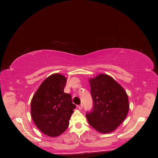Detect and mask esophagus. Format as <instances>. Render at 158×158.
Segmentation results:
<instances>
[{"label":"esophagus","instance_id":"esophagus-1","mask_svg":"<svg viewBox=\"0 0 158 158\" xmlns=\"http://www.w3.org/2000/svg\"><path fill=\"white\" fill-rule=\"evenodd\" d=\"M78 109H82V108H83V105L81 103V104H80V105H78Z\"/></svg>","mask_w":158,"mask_h":158}]
</instances>
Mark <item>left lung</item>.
Listing matches in <instances>:
<instances>
[{
	"label": "left lung",
	"instance_id": "8db88e82",
	"mask_svg": "<svg viewBox=\"0 0 158 158\" xmlns=\"http://www.w3.org/2000/svg\"><path fill=\"white\" fill-rule=\"evenodd\" d=\"M93 107L85 114L89 125L102 133L111 132L126 118L129 109L125 89L111 76L99 74L89 80Z\"/></svg>",
	"mask_w": 158,
	"mask_h": 158
}]
</instances>
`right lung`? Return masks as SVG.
Wrapping results in <instances>:
<instances>
[{
	"mask_svg": "<svg viewBox=\"0 0 158 158\" xmlns=\"http://www.w3.org/2000/svg\"><path fill=\"white\" fill-rule=\"evenodd\" d=\"M66 78L59 74L46 78L33 95L31 114L37 127L46 135L57 136L69 125L76 105L71 95L64 92Z\"/></svg>",
	"mask_w": 158,
	"mask_h": 158,
	"instance_id": "add662e5",
	"label": "right lung"
}]
</instances>
